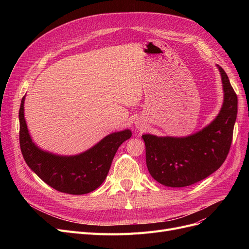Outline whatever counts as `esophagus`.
I'll use <instances>...</instances> for the list:
<instances>
[{
    "label": "esophagus",
    "instance_id": "34e87169",
    "mask_svg": "<svg viewBox=\"0 0 249 249\" xmlns=\"http://www.w3.org/2000/svg\"><path fill=\"white\" fill-rule=\"evenodd\" d=\"M137 128H140V129H141L142 126H141V125H137Z\"/></svg>",
    "mask_w": 249,
    "mask_h": 249
}]
</instances>
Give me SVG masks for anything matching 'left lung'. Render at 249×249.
Returning a JSON list of instances; mask_svg holds the SVG:
<instances>
[{"mask_svg": "<svg viewBox=\"0 0 249 249\" xmlns=\"http://www.w3.org/2000/svg\"><path fill=\"white\" fill-rule=\"evenodd\" d=\"M224 100L215 119L200 131L185 137L142 135L151 177L165 187L196 184L222 165L227 158L237 117V96L224 70L217 64Z\"/></svg>", "mask_w": 249, "mask_h": 249, "instance_id": "obj_1", "label": "left lung"}]
</instances>
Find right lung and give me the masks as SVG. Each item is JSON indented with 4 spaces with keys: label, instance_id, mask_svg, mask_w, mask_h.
Here are the masks:
<instances>
[{
    "label": "right lung",
    "instance_id": "add662e5",
    "mask_svg": "<svg viewBox=\"0 0 249 249\" xmlns=\"http://www.w3.org/2000/svg\"><path fill=\"white\" fill-rule=\"evenodd\" d=\"M24 102L25 96L19 110L20 147L32 172L51 188L65 194L84 195L99 188L107 178L118 148L131 137V131L125 129L111 133L80 154H54L33 142L24 117Z\"/></svg>",
    "mask_w": 249,
    "mask_h": 249
}]
</instances>
